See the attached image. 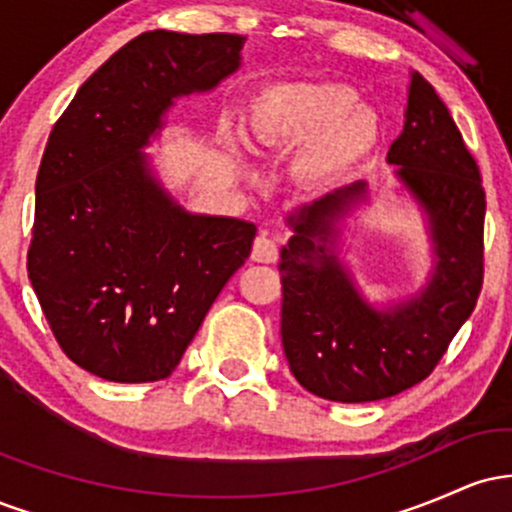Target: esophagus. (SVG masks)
Here are the masks:
<instances>
[{
	"label": "esophagus",
	"mask_w": 512,
	"mask_h": 512,
	"mask_svg": "<svg viewBox=\"0 0 512 512\" xmlns=\"http://www.w3.org/2000/svg\"><path fill=\"white\" fill-rule=\"evenodd\" d=\"M276 255H279V250H276V243L272 238L264 236V233L255 238V243H252V260L272 264L276 262Z\"/></svg>",
	"instance_id": "34e87169"
}]
</instances>
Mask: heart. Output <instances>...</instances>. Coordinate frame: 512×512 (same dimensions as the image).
Here are the masks:
<instances>
[{
  "label": "heart",
  "mask_w": 512,
  "mask_h": 512,
  "mask_svg": "<svg viewBox=\"0 0 512 512\" xmlns=\"http://www.w3.org/2000/svg\"><path fill=\"white\" fill-rule=\"evenodd\" d=\"M356 93L339 84H272L250 105V137L260 149L303 146L301 170L330 182L354 170L375 144V120Z\"/></svg>",
  "instance_id": "heart-1"
}]
</instances>
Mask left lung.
<instances>
[{"label":"left lung","instance_id":"1","mask_svg":"<svg viewBox=\"0 0 512 512\" xmlns=\"http://www.w3.org/2000/svg\"><path fill=\"white\" fill-rule=\"evenodd\" d=\"M387 163L424 214L433 248L426 286L411 298L378 308L339 260V223L368 202L363 180L286 216L293 236L279 262L281 344L298 383L332 402H375L428 378L472 315L484 281L479 166L419 72H411L404 129Z\"/></svg>","mask_w":512,"mask_h":512}]
</instances>
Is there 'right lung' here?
<instances>
[{"instance_id":"add662e5","label":"right lung","mask_w":512,"mask_h":512,"mask_svg":"<svg viewBox=\"0 0 512 512\" xmlns=\"http://www.w3.org/2000/svg\"><path fill=\"white\" fill-rule=\"evenodd\" d=\"M243 35L149 31L98 67L52 127L28 279L62 351L110 383L173 373L211 303L250 257L257 226L192 214L149 154L175 98L240 67Z\"/></svg>"}]
</instances>
